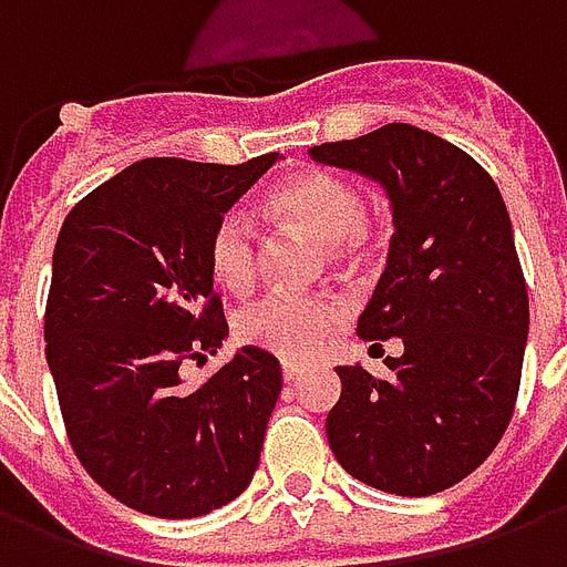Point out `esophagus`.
Here are the masks:
<instances>
[{"mask_svg": "<svg viewBox=\"0 0 567 567\" xmlns=\"http://www.w3.org/2000/svg\"><path fill=\"white\" fill-rule=\"evenodd\" d=\"M303 377V368L300 364H295V361H285L282 364V380L285 382H297Z\"/></svg>", "mask_w": 567, "mask_h": 567, "instance_id": "34e87169", "label": "esophagus"}]
</instances>
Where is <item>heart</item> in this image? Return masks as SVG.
<instances>
[{
	"label": "heart",
	"instance_id": "1",
	"mask_svg": "<svg viewBox=\"0 0 567 567\" xmlns=\"http://www.w3.org/2000/svg\"><path fill=\"white\" fill-rule=\"evenodd\" d=\"M270 209L279 221L312 236L333 264H355L368 243V203L352 182L309 169L272 187ZM260 239L243 212H227L209 239V272L230 295H246L258 279ZM340 309L321 297L267 295L236 316V337L246 346L303 361L316 355L337 328Z\"/></svg>",
	"mask_w": 567,
	"mask_h": 567
}]
</instances>
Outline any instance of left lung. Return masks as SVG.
<instances>
[{
	"label": "left lung",
	"mask_w": 567,
	"mask_h": 567,
	"mask_svg": "<svg viewBox=\"0 0 567 567\" xmlns=\"http://www.w3.org/2000/svg\"><path fill=\"white\" fill-rule=\"evenodd\" d=\"M324 166L377 182L394 234L358 337H401L377 380L337 368L340 401L324 431L346 474L389 495L425 498L462 483L513 416L528 291L498 185L480 163L413 124L309 148Z\"/></svg>",
	"instance_id": "left-lung-1"
}]
</instances>
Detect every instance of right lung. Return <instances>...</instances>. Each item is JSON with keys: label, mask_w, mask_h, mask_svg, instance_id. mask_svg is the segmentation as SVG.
Instances as JSON below:
<instances>
[{"label": "right lung", "mask_w": 567, "mask_h": 567, "mask_svg": "<svg viewBox=\"0 0 567 567\" xmlns=\"http://www.w3.org/2000/svg\"><path fill=\"white\" fill-rule=\"evenodd\" d=\"M276 161V151L239 166L148 157L60 227L44 358L79 462L133 511L206 516L258 471L279 361L243 346L199 389L178 368L230 333L212 295V230Z\"/></svg>", "instance_id": "obj_1"}]
</instances>
